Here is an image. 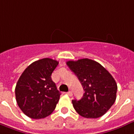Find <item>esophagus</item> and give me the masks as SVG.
Here are the masks:
<instances>
[{"mask_svg": "<svg viewBox=\"0 0 134 134\" xmlns=\"http://www.w3.org/2000/svg\"><path fill=\"white\" fill-rule=\"evenodd\" d=\"M66 94H68V96H72V92H71V91H69V92H67V93H66Z\"/></svg>", "mask_w": 134, "mask_h": 134, "instance_id": "1", "label": "esophagus"}]
</instances>
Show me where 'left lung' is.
Here are the masks:
<instances>
[{
	"mask_svg": "<svg viewBox=\"0 0 134 134\" xmlns=\"http://www.w3.org/2000/svg\"><path fill=\"white\" fill-rule=\"evenodd\" d=\"M67 65L76 75L85 94L80 100H72L77 113L85 118L101 117L116 100L118 86L115 79L99 63L89 59L68 61Z\"/></svg>",
	"mask_w": 134,
	"mask_h": 134,
	"instance_id": "left-lung-1",
	"label": "left lung"
}]
</instances>
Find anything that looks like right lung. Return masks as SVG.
I'll list each match as a JSON object with an SVG mask.
<instances>
[{"mask_svg": "<svg viewBox=\"0 0 134 134\" xmlns=\"http://www.w3.org/2000/svg\"><path fill=\"white\" fill-rule=\"evenodd\" d=\"M58 64L56 60L44 58L30 64L21 75L15 96L19 108L28 117L44 118L55 109L61 94L51 75Z\"/></svg>", "mask_w": 134, "mask_h": 134, "instance_id": "1", "label": "right lung"}]
</instances>
